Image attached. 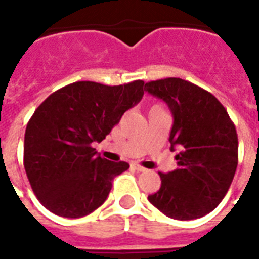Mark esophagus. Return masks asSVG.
Masks as SVG:
<instances>
[{"label":"esophagus","mask_w":259,"mask_h":259,"mask_svg":"<svg viewBox=\"0 0 259 259\" xmlns=\"http://www.w3.org/2000/svg\"><path fill=\"white\" fill-rule=\"evenodd\" d=\"M132 166H133L136 170H138V172H145V170H146V168L141 166L140 164H132Z\"/></svg>","instance_id":"esophagus-1"}]
</instances>
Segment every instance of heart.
<instances>
[{
	"label": "heart",
	"instance_id": "obj_1",
	"mask_svg": "<svg viewBox=\"0 0 259 259\" xmlns=\"http://www.w3.org/2000/svg\"><path fill=\"white\" fill-rule=\"evenodd\" d=\"M150 110H165V107L161 103H154V105H152Z\"/></svg>",
	"mask_w": 259,
	"mask_h": 259
}]
</instances>
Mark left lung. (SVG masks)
I'll use <instances>...</instances> for the list:
<instances>
[{"label":"left lung","mask_w":259,"mask_h":259,"mask_svg":"<svg viewBox=\"0 0 259 259\" xmlns=\"http://www.w3.org/2000/svg\"><path fill=\"white\" fill-rule=\"evenodd\" d=\"M146 91L173 114L170 146L177 169L158 172L161 187L148 199L177 221L197 219L223 200L238 165V134L227 110L212 94L180 78L152 80Z\"/></svg>","instance_id":"left-lung-1"}]
</instances>
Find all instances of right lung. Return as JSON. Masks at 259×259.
Segmentation results:
<instances>
[{
    "label": "right lung",
    "instance_id": "1",
    "mask_svg": "<svg viewBox=\"0 0 259 259\" xmlns=\"http://www.w3.org/2000/svg\"><path fill=\"white\" fill-rule=\"evenodd\" d=\"M144 91V80L119 86L75 82L56 90L34 110L25 130L24 168L47 209L82 218L105 203L114 177L129 164L98 156L93 144L105 140Z\"/></svg>",
    "mask_w": 259,
    "mask_h": 259
}]
</instances>
